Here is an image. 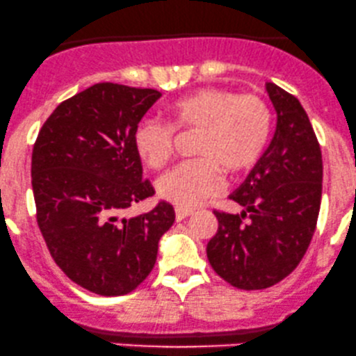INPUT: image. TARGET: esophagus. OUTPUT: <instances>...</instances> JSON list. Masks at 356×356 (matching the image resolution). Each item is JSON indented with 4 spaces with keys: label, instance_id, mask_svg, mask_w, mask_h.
Wrapping results in <instances>:
<instances>
[{
    "label": "esophagus",
    "instance_id": "esophagus-1",
    "mask_svg": "<svg viewBox=\"0 0 356 356\" xmlns=\"http://www.w3.org/2000/svg\"><path fill=\"white\" fill-rule=\"evenodd\" d=\"M193 210L192 209H185V207H175V217H177V220H183L186 219L188 216H192Z\"/></svg>",
    "mask_w": 356,
    "mask_h": 356
}]
</instances>
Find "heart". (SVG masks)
<instances>
[{"instance_id":"b5f03b06","label":"heart","mask_w":356,"mask_h":356,"mask_svg":"<svg viewBox=\"0 0 356 356\" xmlns=\"http://www.w3.org/2000/svg\"><path fill=\"white\" fill-rule=\"evenodd\" d=\"M170 125L139 122L134 147L147 166L163 168L173 151V131H198L193 161L168 171L156 183L158 195L177 207L192 209L219 190V168L227 175L246 171L261 158L270 139L271 115L256 95L224 88H200L166 106Z\"/></svg>"}]
</instances>
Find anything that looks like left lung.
<instances>
[{
  "instance_id": "obj_1",
  "label": "left lung",
  "mask_w": 356,
  "mask_h": 356,
  "mask_svg": "<svg viewBox=\"0 0 356 356\" xmlns=\"http://www.w3.org/2000/svg\"><path fill=\"white\" fill-rule=\"evenodd\" d=\"M275 131L261 158L229 198L241 213L213 212L207 258L220 278L243 290L284 280L304 258L317 224L323 156L307 113L293 95L266 83Z\"/></svg>"
}]
</instances>
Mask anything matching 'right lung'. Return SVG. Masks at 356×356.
Listing matches in <instances>:
<instances>
[{
	"label": "right lung",
	"instance_id": "right-lung-1",
	"mask_svg": "<svg viewBox=\"0 0 356 356\" xmlns=\"http://www.w3.org/2000/svg\"><path fill=\"white\" fill-rule=\"evenodd\" d=\"M161 93L98 83L63 102L42 125L32 152L37 222L60 270L98 296L143 284L175 210L159 202L125 217L154 193L143 179L134 131Z\"/></svg>",
	"mask_w": 356,
	"mask_h": 356
}]
</instances>
